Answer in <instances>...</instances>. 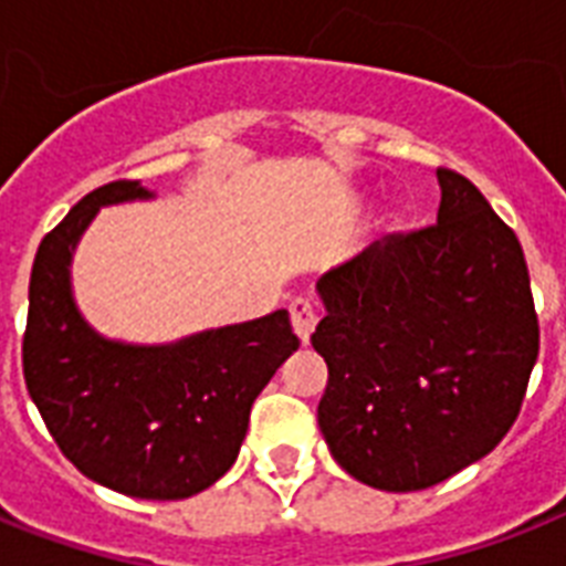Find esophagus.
<instances>
[{
  "instance_id": "obj_1",
  "label": "esophagus",
  "mask_w": 566,
  "mask_h": 566,
  "mask_svg": "<svg viewBox=\"0 0 566 566\" xmlns=\"http://www.w3.org/2000/svg\"><path fill=\"white\" fill-rule=\"evenodd\" d=\"M291 323L293 331H296V337L302 339V346H307V339H311V334L316 328V311L307 298H293Z\"/></svg>"
}]
</instances>
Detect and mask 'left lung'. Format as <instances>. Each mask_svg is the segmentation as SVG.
Instances as JSON below:
<instances>
[{"label": "left lung", "mask_w": 566, "mask_h": 566, "mask_svg": "<svg viewBox=\"0 0 566 566\" xmlns=\"http://www.w3.org/2000/svg\"><path fill=\"white\" fill-rule=\"evenodd\" d=\"M436 179L433 227L380 238L316 282V421L337 465L380 491L430 489L491 453L537 360L521 241L471 179Z\"/></svg>", "instance_id": "left-lung-1"}]
</instances>
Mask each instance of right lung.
I'll return each mask as SVG.
<instances>
[{"label": "right lung", "instance_id": "obj_1", "mask_svg": "<svg viewBox=\"0 0 566 566\" xmlns=\"http://www.w3.org/2000/svg\"><path fill=\"white\" fill-rule=\"evenodd\" d=\"M154 200L139 179L86 195L36 250L22 371L66 459L98 485L139 500H186L238 459L252 401L298 348L287 311L139 346L86 323L72 255L104 206Z\"/></svg>", "mask_w": 566, "mask_h": 566}]
</instances>
